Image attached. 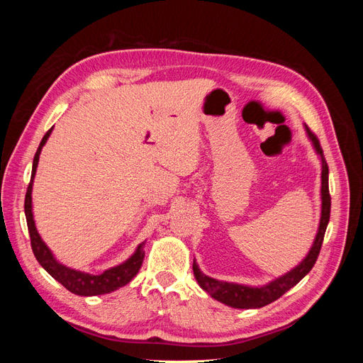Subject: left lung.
Returning a JSON list of instances; mask_svg holds the SVG:
<instances>
[{
	"label": "left lung",
	"mask_w": 363,
	"mask_h": 363,
	"mask_svg": "<svg viewBox=\"0 0 363 363\" xmlns=\"http://www.w3.org/2000/svg\"><path fill=\"white\" fill-rule=\"evenodd\" d=\"M307 133H309V138L313 142V147L316 150L318 155L321 156L323 160V172H321V199H323V211H321V221H320V228H318V233L315 238V242L309 251V255L306 256V259L300 263L298 267H295L292 271L288 274H284L280 279L271 281L267 286L262 288H250L244 286V284H236V283H227V281H219L212 277H207L206 274H203L194 260V276L199 281L200 286L211 294L215 300L221 301L227 306L236 307V309H257V307H263L272 301L279 300L283 294H286L291 288H294L296 283H298L307 272H309L315 262L320 256V251L323 247V240L325 235V228L328 224V219H330V206H332V199H330V192H328V164L325 162L323 148L320 145V139H318L311 128L306 125Z\"/></svg>",
	"instance_id": "left-lung-1"
}]
</instances>
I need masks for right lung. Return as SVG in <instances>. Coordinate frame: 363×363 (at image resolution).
<instances>
[{
  "mask_svg": "<svg viewBox=\"0 0 363 363\" xmlns=\"http://www.w3.org/2000/svg\"><path fill=\"white\" fill-rule=\"evenodd\" d=\"M50 128L45 136L42 138L39 148L35 155V159H33V169H31V179L27 188L26 194V201H24V211H26V218H27V227H28V233H30V242H31V250L35 252V257L42 265V268L45 269L52 279H56L59 283H62L65 288H67L69 292L75 295H83V296H91V295H101V294H108L112 291H116L121 286H125V284L133 279L136 274L139 272L142 262H144V245L145 242H142L136 252L131 256L128 260H125L121 265L111 268L104 271L100 276H92V274H86L75 271L71 268H67L60 265V263L52 257L51 251L45 245V242L40 239L38 230L35 227V221H33V213H31V186H33V177L36 174L38 168V162H39V155L42 147L45 145V142L51 133Z\"/></svg>",
  "mask_w": 363,
  "mask_h": 363,
  "instance_id": "right-lung-1",
  "label": "right lung"
}]
</instances>
